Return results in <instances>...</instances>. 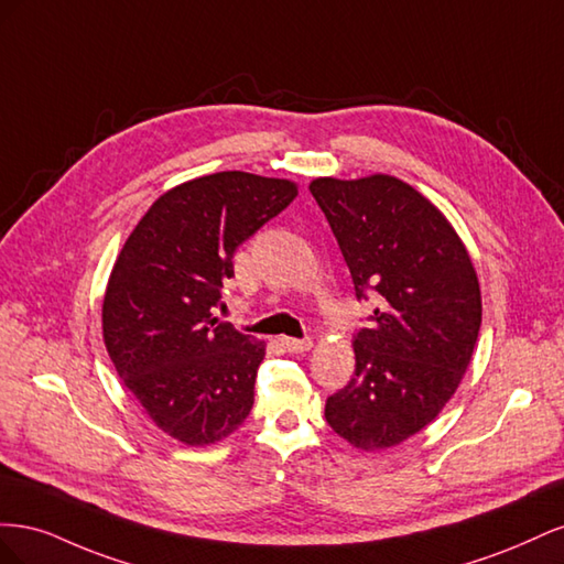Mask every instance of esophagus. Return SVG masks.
Wrapping results in <instances>:
<instances>
[{
  "instance_id": "esophagus-1",
  "label": "esophagus",
  "mask_w": 564,
  "mask_h": 564,
  "mask_svg": "<svg viewBox=\"0 0 564 564\" xmlns=\"http://www.w3.org/2000/svg\"><path fill=\"white\" fill-rule=\"evenodd\" d=\"M282 346L289 352H305V350L313 348V340L311 338H289V336H284L282 338Z\"/></svg>"
}]
</instances>
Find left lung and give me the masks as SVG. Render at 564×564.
Listing matches in <instances>:
<instances>
[{
  "label": "left lung",
  "mask_w": 564,
  "mask_h": 564,
  "mask_svg": "<svg viewBox=\"0 0 564 564\" xmlns=\"http://www.w3.org/2000/svg\"><path fill=\"white\" fill-rule=\"evenodd\" d=\"M311 193L350 268L357 299H373L371 324L352 338L355 373L327 398L324 419L352 447H395L449 402L482 322L470 256L431 199L373 174L315 178Z\"/></svg>",
  "instance_id": "left-lung-1"
}]
</instances>
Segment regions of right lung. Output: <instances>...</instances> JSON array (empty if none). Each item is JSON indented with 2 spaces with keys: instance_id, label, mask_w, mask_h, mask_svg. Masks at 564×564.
Returning <instances> with one entry per match:
<instances>
[{
  "instance_id": "add662e5",
  "label": "right lung",
  "mask_w": 564,
  "mask_h": 564,
  "mask_svg": "<svg viewBox=\"0 0 564 564\" xmlns=\"http://www.w3.org/2000/svg\"><path fill=\"white\" fill-rule=\"evenodd\" d=\"M299 195L296 183L218 172L181 183L133 228L104 299V340L160 431L204 447L253 406L265 344L214 317L235 249Z\"/></svg>"
}]
</instances>
